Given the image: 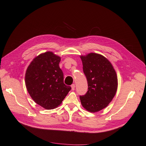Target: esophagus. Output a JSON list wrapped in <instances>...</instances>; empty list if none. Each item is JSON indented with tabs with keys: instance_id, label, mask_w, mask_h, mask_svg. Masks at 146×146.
Segmentation results:
<instances>
[{
	"instance_id": "esophagus-1",
	"label": "esophagus",
	"mask_w": 146,
	"mask_h": 146,
	"mask_svg": "<svg viewBox=\"0 0 146 146\" xmlns=\"http://www.w3.org/2000/svg\"><path fill=\"white\" fill-rule=\"evenodd\" d=\"M71 87H72V90L74 91V89H75V85H74V84H72V85H71Z\"/></svg>"
}]
</instances>
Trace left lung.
<instances>
[{
  "mask_svg": "<svg viewBox=\"0 0 146 146\" xmlns=\"http://www.w3.org/2000/svg\"><path fill=\"white\" fill-rule=\"evenodd\" d=\"M83 71L88 82V91L80 96L81 104L92 113L104 109L115 97L117 77L111 62L104 56L90 53L80 56Z\"/></svg>",
  "mask_w": 146,
  "mask_h": 146,
  "instance_id": "left-lung-1",
  "label": "left lung"
}]
</instances>
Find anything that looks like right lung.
<instances>
[{
    "label": "right lung",
    "mask_w": 146,
    "mask_h": 146,
    "mask_svg": "<svg viewBox=\"0 0 146 146\" xmlns=\"http://www.w3.org/2000/svg\"><path fill=\"white\" fill-rule=\"evenodd\" d=\"M61 58L48 51L35 57L27 68L25 83L35 102L47 110L60 106L71 87L64 84Z\"/></svg>",
    "instance_id": "add662e5"
}]
</instances>
